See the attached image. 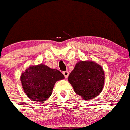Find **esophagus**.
I'll return each instance as SVG.
<instances>
[{"mask_svg":"<svg viewBox=\"0 0 130 130\" xmlns=\"http://www.w3.org/2000/svg\"><path fill=\"white\" fill-rule=\"evenodd\" d=\"M62 74H63V75L64 76L65 78H68V76H69V72H68V71H64V72H62Z\"/></svg>","mask_w":130,"mask_h":130,"instance_id":"obj_1","label":"esophagus"}]
</instances>
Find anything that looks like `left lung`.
<instances>
[{
	"mask_svg": "<svg viewBox=\"0 0 130 130\" xmlns=\"http://www.w3.org/2000/svg\"><path fill=\"white\" fill-rule=\"evenodd\" d=\"M68 81L75 92L82 99H93L100 94L104 87V69L94 61H79L69 74Z\"/></svg>",
	"mask_w": 130,
	"mask_h": 130,
	"instance_id": "obj_1",
	"label": "left lung"
}]
</instances>
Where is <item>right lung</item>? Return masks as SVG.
Returning <instances> with one entry per match:
<instances>
[{"label":"right lung","instance_id":"add662e5","mask_svg":"<svg viewBox=\"0 0 130 130\" xmlns=\"http://www.w3.org/2000/svg\"><path fill=\"white\" fill-rule=\"evenodd\" d=\"M64 79V76L59 71L43 64L30 66L20 76L25 93L36 102L46 100L52 94L56 82Z\"/></svg>","mask_w":130,"mask_h":130}]
</instances>
